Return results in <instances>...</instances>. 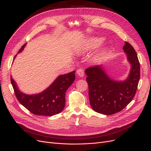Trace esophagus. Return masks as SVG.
I'll list each match as a JSON object with an SVG mask.
<instances>
[{
    "label": "esophagus",
    "instance_id": "esophagus-1",
    "mask_svg": "<svg viewBox=\"0 0 151 151\" xmlns=\"http://www.w3.org/2000/svg\"><path fill=\"white\" fill-rule=\"evenodd\" d=\"M76 73H77V75H78L79 76L83 77V76H84V70H83V69H81V68L78 69V70L76 71Z\"/></svg>",
    "mask_w": 151,
    "mask_h": 151
}]
</instances>
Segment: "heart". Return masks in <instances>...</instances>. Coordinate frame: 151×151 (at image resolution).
Here are the masks:
<instances>
[{
  "instance_id": "b5f03b06",
  "label": "heart",
  "mask_w": 151,
  "mask_h": 151,
  "mask_svg": "<svg viewBox=\"0 0 151 151\" xmlns=\"http://www.w3.org/2000/svg\"><path fill=\"white\" fill-rule=\"evenodd\" d=\"M104 41V38L101 37H91L87 40L84 45L81 47L80 51L81 52H87L97 48ZM106 49L104 48L95 54L91 58L92 62L97 63L101 61L105 57Z\"/></svg>"
}]
</instances>
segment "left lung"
Wrapping results in <instances>:
<instances>
[{
  "label": "left lung",
  "instance_id": "8db88e82",
  "mask_svg": "<svg viewBox=\"0 0 151 151\" xmlns=\"http://www.w3.org/2000/svg\"><path fill=\"white\" fill-rule=\"evenodd\" d=\"M123 50L131 68L124 81L110 78L102 65L89 67L85 70L89 86L92 108L99 113L111 115L122 110L133 99L140 78V65L135 50L125 42Z\"/></svg>",
  "mask_w": 151,
  "mask_h": 151
}]
</instances>
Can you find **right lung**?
Here are the masks:
<instances>
[{
  "label": "right lung",
  "mask_w": 151,
  "mask_h": 151,
  "mask_svg": "<svg viewBox=\"0 0 151 151\" xmlns=\"http://www.w3.org/2000/svg\"><path fill=\"white\" fill-rule=\"evenodd\" d=\"M26 45V43L21 47L18 53L23 51ZM75 71H73L59 75L48 88L36 94L29 95L21 92L12 76L11 83L17 99L30 112L35 115L51 116L60 113L64 108L65 92L75 80Z\"/></svg>",
  "instance_id": "right-lung-1"
}]
</instances>
